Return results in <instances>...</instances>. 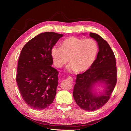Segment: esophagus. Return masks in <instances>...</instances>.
<instances>
[{"label": "esophagus", "mask_w": 131, "mask_h": 131, "mask_svg": "<svg viewBox=\"0 0 131 131\" xmlns=\"http://www.w3.org/2000/svg\"><path fill=\"white\" fill-rule=\"evenodd\" d=\"M67 80H68L69 81H70V82H72L73 81V78L69 76L68 78H67Z\"/></svg>", "instance_id": "obj_1"}]
</instances>
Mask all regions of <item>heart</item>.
<instances>
[{
  "label": "heart",
  "instance_id": "b5f03b06",
  "mask_svg": "<svg viewBox=\"0 0 131 131\" xmlns=\"http://www.w3.org/2000/svg\"><path fill=\"white\" fill-rule=\"evenodd\" d=\"M98 46L92 39H81L75 37L67 38L61 47L54 46L51 55L54 65L61 68L68 61L66 69L69 72H84L92 66L97 56Z\"/></svg>",
  "mask_w": 131,
  "mask_h": 131
}]
</instances>
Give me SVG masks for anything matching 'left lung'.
<instances>
[{"instance_id":"1","label":"left lung","mask_w":131,"mask_h":131,"mask_svg":"<svg viewBox=\"0 0 131 131\" xmlns=\"http://www.w3.org/2000/svg\"><path fill=\"white\" fill-rule=\"evenodd\" d=\"M90 36L98 43L97 58L88 70L77 75L73 94L81 109L94 111L109 101L116 84L117 69L115 57L108 43L96 33H90ZM99 83L105 85V91L100 94L93 90L95 85Z\"/></svg>"}]
</instances>
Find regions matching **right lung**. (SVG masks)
<instances>
[{
    "label": "right lung",
    "mask_w": 131,
    "mask_h": 131,
    "mask_svg": "<svg viewBox=\"0 0 131 131\" xmlns=\"http://www.w3.org/2000/svg\"><path fill=\"white\" fill-rule=\"evenodd\" d=\"M63 36L54 32L42 33L30 40L21 51L16 82L23 100L31 108L44 109L56 96L58 72L51 66V50Z\"/></svg>",
    "instance_id": "right-lung-1"
}]
</instances>
